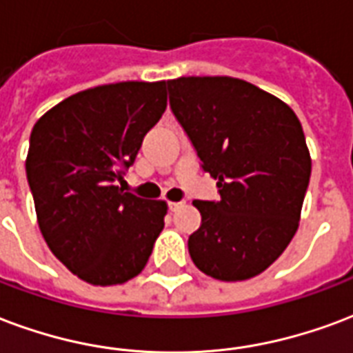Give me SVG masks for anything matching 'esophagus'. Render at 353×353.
Returning <instances> with one entry per match:
<instances>
[{
    "instance_id": "esophagus-1",
    "label": "esophagus",
    "mask_w": 353,
    "mask_h": 353,
    "mask_svg": "<svg viewBox=\"0 0 353 353\" xmlns=\"http://www.w3.org/2000/svg\"><path fill=\"white\" fill-rule=\"evenodd\" d=\"M168 208H170V211H177L179 208H183V202H170Z\"/></svg>"
}]
</instances>
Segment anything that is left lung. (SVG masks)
<instances>
[{"label": "left lung", "mask_w": 353, "mask_h": 353, "mask_svg": "<svg viewBox=\"0 0 353 353\" xmlns=\"http://www.w3.org/2000/svg\"><path fill=\"white\" fill-rule=\"evenodd\" d=\"M170 106L219 202L194 200L202 215L189 237L198 270L236 283L260 275L288 247L309 187L310 153L288 104L232 77L168 80Z\"/></svg>", "instance_id": "left-lung-1"}]
</instances>
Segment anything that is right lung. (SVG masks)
<instances>
[{"label":"right lung","mask_w":353,"mask_h":353,"mask_svg":"<svg viewBox=\"0 0 353 353\" xmlns=\"http://www.w3.org/2000/svg\"><path fill=\"white\" fill-rule=\"evenodd\" d=\"M164 110V80L104 83L67 97L31 130L26 172L39 230L83 283L123 284L150 260L168 205L117 181Z\"/></svg>","instance_id":"add662e5"}]
</instances>
